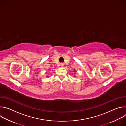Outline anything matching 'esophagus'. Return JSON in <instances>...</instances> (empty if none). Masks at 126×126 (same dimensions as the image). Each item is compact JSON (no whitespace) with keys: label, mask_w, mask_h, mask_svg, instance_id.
<instances>
[{"label":"esophagus","mask_w":126,"mask_h":126,"mask_svg":"<svg viewBox=\"0 0 126 126\" xmlns=\"http://www.w3.org/2000/svg\"><path fill=\"white\" fill-rule=\"evenodd\" d=\"M61 66H63V64H61Z\"/></svg>","instance_id":"34e87169"}]
</instances>
